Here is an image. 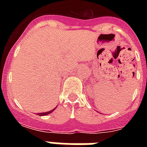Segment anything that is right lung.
Segmentation results:
<instances>
[{
    "label": "right lung",
    "instance_id": "add662e5",
    "mask_svg": "<svg viewBox=\"0 0 147 147\" xmlns=\"http://www.w3.org/2000/svg\"><path fill=\"white\" fill-rule=\"evenodd\" d=\"M55 110V108L53 110H52V111H48V112H45V113H39V114H37L38 115H40V116H45V115H47V114H50V113H52V112L53 111Z\"/></svg>",
    "mask_w": 147,
    "mask_h": 147
}]
</instances>
